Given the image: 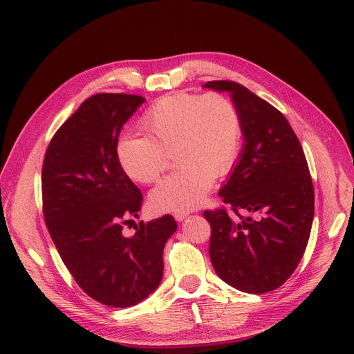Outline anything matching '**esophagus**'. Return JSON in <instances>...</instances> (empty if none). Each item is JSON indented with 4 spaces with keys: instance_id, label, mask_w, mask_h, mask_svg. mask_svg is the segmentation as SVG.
Here are the masks:
<instances>
[{
    "instance_id": "obj_1",
    "label": "esophagus",
    "mask_w": 354,
    "mask_h": 354,
    "mask_svg": "<svg viewBox=\"0 0 354 354\" xmlns=\"http://www.w3.org/2000/svg\"><path fill=\"white\" fill-rule=\"evenodd\" d=\"M188 214H189L188 211H176V212L173 214V216L176 218V221H183Z\"/></svg>"
}]
</instances>
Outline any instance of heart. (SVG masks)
Here are the masks:
<instances>
[{"instance_id":"heart-1","label":"heart","mask_w":354,"mask_h":354,"mask_svg":"<svg viewBox=\"0 0 354 354\" xmlns=\"http://www.w3.org/2000/svg\"><path fill=\"white\" fill-rule=\"evenodd\" d=\"M146 136L122 134L116 156L133 181L156 183L174 153L177 171L150 193L157 211H188L201 204L214 176L228 174L239 157L242 118L223 93L176 92L156 100L140 120Z\"/></svg>"}]
</instances>
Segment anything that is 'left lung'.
Segmentation results:
<instances>
[{
  "mask_svg": "<svg viewBox=\"0 0 354 354\" xmlns=\"http://www.w3.org/2000/svg\"><path fill=\"white\" fill-rule=\"evenodd\" d=\"M204 88L230 92L245 138L239 162L221 188L228 205L205 209L209 258L218 277L247 293L285 283L301 262L312 230L315 192L308 161L286 118L232 80ZM241 209L255 217H243Z\"/></svg>",
  "mask_w": 354,
  "mask_h": 354,
  "instance_id": "8db88e82",
  "label": "left lung"
}]
</instances>
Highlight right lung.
Returning a JSON list of instances; mask_svg holds the SVG:
<instances>
[{
  "mask_svg": "<svg viewBox=\"0 0 354 354\" xmlns=\"http://www.w3.org/2000/svg\"><path fill=\"white\" fill-rule=\"evenodd\" d=\"M146 99L97 93L57 130L42 165V209L50 238L71 275L95 301L129 308L161 282L162 250L177 230L171 215L134 227L143 196L122 170L116 143Z\"/></svg>",
  "mask_w": 354,
  "mask_h": 354,
  "instance_id": "right-lung-1",
  "label": "right lung"
}]
</instances>
